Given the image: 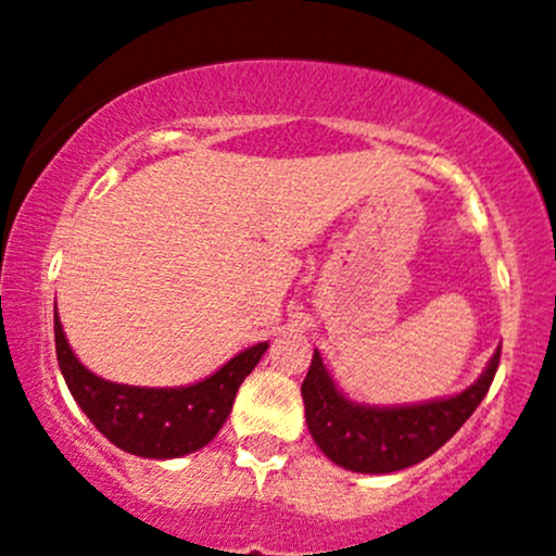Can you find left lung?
Instances as JSON below:
<instances>
[{"instance_id":"8db88e82","label":"left lung","mask_w":556,"mask_h":556,"mask_svg":"<svg viewBox=\"0 0 556 556\" xmlns=\"http://www.w3.org/2000/svg\"><path fill=\"white\" fill-rule=\"evenodd\" d=\"M502 344L483 374L452 397L413 402V405H363L340 392L314 350L308 376L300 394L305 402V424L318 450L353 473H394L433 455L460 431L486 397Z\"/></svg>"}]
</instances>
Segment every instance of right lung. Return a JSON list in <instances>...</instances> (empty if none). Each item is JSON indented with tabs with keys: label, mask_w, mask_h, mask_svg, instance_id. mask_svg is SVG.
Segmentation results:
<instances>
[{
	"label": "right lung",
	"mask_w": 556,
	"mask_h": 556,
	"mask_svg": "<svg viewBox=\"0 0 556 556\" xmlns=\"http://www.w3.org/2000/svg\"><path fill=\"white\" fill-rule=\"evenodd\" d=\"M54 342L60 371L80 410L114 446L149 460H172L212 442L232 410L240 384L269 348V342L253 344L188 387H130L88 371L75 358L56 314Z\"/></svg>",
	"instance_id": "right-lung-1"
}]
</instances>
